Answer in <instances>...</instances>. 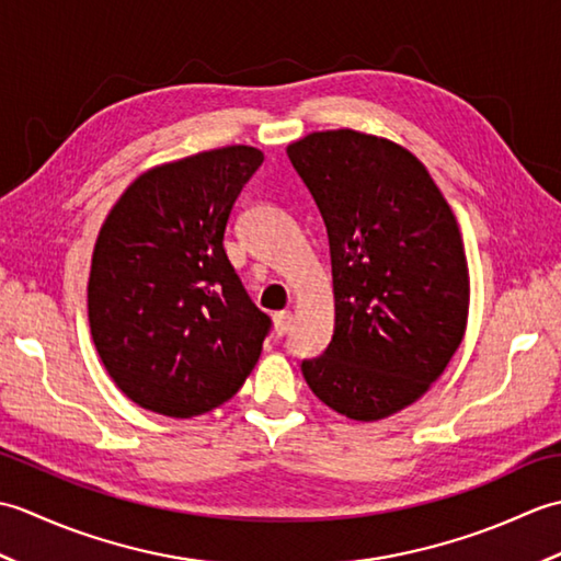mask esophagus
<instances>
[{"instance_id":"esophagus-1","label":"esophagus","mask_w":561,"mask_h":561,"mask_svg":"<svg viewBox=\"0 0 561 561\" xmlns=\"http://www.w3.org/2000/svg\"><path fill=\"white\" fill-rule=\"evenodd\" d=\"M272 325H274V335H284V332L289 330V325H291V313L289 311H279V313H274L272 316Z\"/></svg>"}]
</instances>
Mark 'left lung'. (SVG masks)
<instances>
[{
    "mask_svg": "<svg viewBox=\"0 0 561 561\" xmlns=\"http://www.w3.org/2000/svg\"><path fill=\"white\" fill-rule=\"evenodd\" d=\"M330 238L335 330L301 371L313 396L354 422L420 400L468 328L470 270L446 197L412 151L359 129L287 147Z\"/></svg>",
    "mask_w": 561,
    "mask_h": 561,
    "instance_id": "8db88e82",
    "label": "left lung"
}]
</instances>
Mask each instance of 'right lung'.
Segmentation results:
<instances>
[{
    "instance_id": "obj_1",
    "label": "right lung",
    "mask_w": 561,
    "mask_h": 561,
    "mask_svg": "<svg viewBox=\"0 0 561 561\" xmlns=\"http://www.w3.org/2000/svg\"><path fill=\"white\" fill-rule=\"evenodd\" d=\"M265 153L231 145L151 165L105 217L91 255L89 325L113 383L139 408L190 420L231 400L270 318L224 250L233 202Z\"/></svg>"
}]
</instances>
